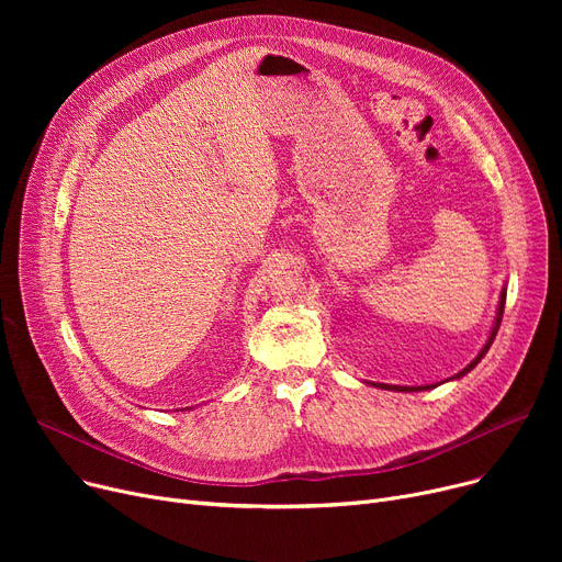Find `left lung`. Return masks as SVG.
I'll return each instance as SVG.
<instances>
[{"mask_svg": "<svg viewBox=\"0 0 562 562\" xmlns=\"http://www.w3.org/2000/svg\"><path fill=\"white\" fill-rule=\"evenodd\" d=\"M506 286L501 289V296H498V305H496V316H494V323H492V330H490V337H487V341H485V346L481 348V352L479 356L471 360L462 371H458L453 378H449V380H458V378H462L464 373H469L471 369H474L483 358H485V352L490 350V346H492V341H494V337H496V333H498V326H501V318H504V307H506ZM449 380H445V382H449ZM367 385H373V387H380V390H390V392H424V390H432V387H437V385H419V387H405V385H385V382H369V380H364ZM441 385V382H439Z\"/></svg>", "mask_w": 562, "mask_h": 562, "instance_id": "obj_1", "label": "left lung"}]
</instances>
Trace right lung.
I'll return each mask as SVG.
<instances>
[{"label": "right lung", "mask_w": 562, "mask_h": 562, "mask_svg": "<svg viewBox=\"0 0 562 562\" xmlns=\"http://www.w3.org/2000/svg\"><path fill=\"white\" fill-rule=\"evenodd\" d=\"M189 409H191V407H189Z\"/></svg>", "instance_id": "1"}]
</instances>
